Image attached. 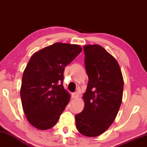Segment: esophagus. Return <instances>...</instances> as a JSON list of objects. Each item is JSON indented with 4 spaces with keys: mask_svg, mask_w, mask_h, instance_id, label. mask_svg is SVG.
<instances>
[{
    "mask_svg": "<svg viewBox=\"0 0 147 147\" xmlns=\"http://www.w3.org/2000/svg\"><path fill=\"white\" fill-rule=\"evenodd\" d=\"M72 97L73 99H76L79 97V94L77 92H75V93L72 94Z\"/></svg>",
    "mask_w": 147,
    "mask_h": 147,
    "instance_id": "esophagus-1",
    "label": "esophagus"
}]
</instances>
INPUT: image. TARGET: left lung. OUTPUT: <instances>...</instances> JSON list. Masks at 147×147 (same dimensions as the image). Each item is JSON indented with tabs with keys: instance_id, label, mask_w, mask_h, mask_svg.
<instances>
[{
	"instance_id": "obj_1",
	"label": "left lung",
	"mask_w": 147,
	"mask_h": 147,
	"mask_svg": "<svg viewBox=\"0 0 147 147\" xmlns=\"http://www.w3.org/2000/svg\"><path fill=\"white\" fill-rule=\"evenodd\" d=\"M88 83L83 95L84 110L76 115V127L87 137H97L109 128L122 101L124 79L117 60L99 45L84 46Z\"/></svg>"
}]
</instances>
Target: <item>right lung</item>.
Instances as JSON below:
<instances>
[{"instance_id":"add662e5","label":"right lung","mask_w":147,"mask_h":147,"mask_svg":"<svg viewBox=\"0 0 147 147\" xmlns=\"http://www.w3.org/2000/svg\"><path fill=\"white\" fill-rule=\"evenodd\" d=\"M82 51L79 45L55 43L31 57L20 94L25 117L34 127L47 130L58 122L70 99L62 84L63 71Z\"/></svg>"}]
</instances>
